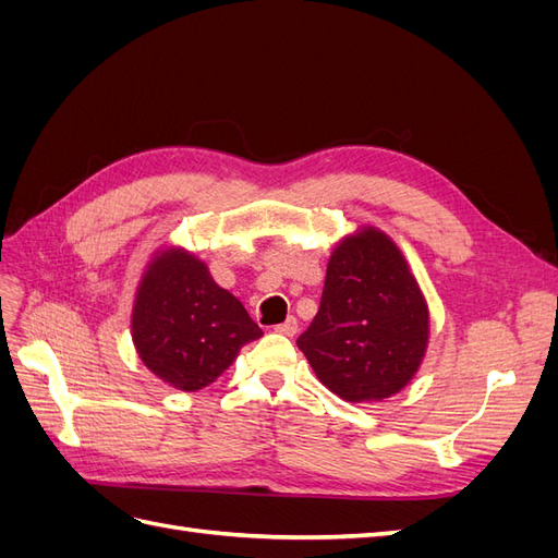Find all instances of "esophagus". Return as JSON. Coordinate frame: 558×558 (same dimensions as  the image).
I'll use <instances>...</instances> for the list:
<instances>
[{
	"label": "esophagus",
	"instance_id": "34e87169",
	"mask_svg": "<svg viewBox=\"0 0 558 558\" xmlns=\"http://www.w3.org/2000/svg\"><path fill=\"white\" fill-rule=\"evenodd\" d=\"M275 330H277L279 335H286V337H293V335L298 332V318H295V316H291V318H286V320H283V324L275 326Z\"/></svg>",
	"mask_w": 558,
	"mask_h": 558
}]
</instances>
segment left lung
Listing matches in <instances>:
<instances>
[{"label":"left lung","mask_w":558,"mask_h":558,"mask_svg":"<svg viewBox=\"0 0 558 558\" xmlns=\"http://www.w3.org/2000/svg\"><path fill=\"white\" fill-rule=\"evenodd\" d=\"M428 344V307L400 248L377 228L335 246L310 328L298 337L320 384L347 402L398 393Z\"/></svg>","instance_id":"obj_1"}]
</instances>
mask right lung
I'll list each match as a JSON object with an SVG mask.
<instances>
[{"mask_svg": "<svg viewBox=\"0 0 558 558\" xmlns=\"http://www.w3.org/2000/svg\"><path fill=\"white\" fill-rule=\"evenodd\" d=\"M260 335L242 302L193 253L167 248L148 263L132 307V342L162 381L199 391Z\"/></svg>", "mask_w": 558, "mask_h": 558, "instance_id": "1", "label": "right lung"}]
</instances>
